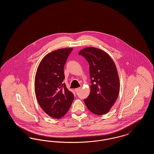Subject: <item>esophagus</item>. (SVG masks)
Here are the masks:
<instances>
[{"mask_svg": "<svg viewBox=\"0 0 154 154\" xmlns=\"http://www.w3.org/2000/svg\"><path fill=\"white\" fill-rule=\"evenodd\" d=\"M81 90V88H78L75 89V92H79Z\"/></svg>", "mask_w": 154, "mask_h": 154, "instance_id": "1", "label": "esophagus"}]
</instances>
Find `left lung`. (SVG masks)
<instances>
[{"mask_svg": "<svg viewBox=\"0 0 154 154\" xmlns=\"http://www.w3.org/2000/svg\"><path fill=\"white\" fill-rule=\"evenodd\" d=\"M79 54L88 61L91 79V92L84 102L92 113L105 114L119 94V80L116 66L106 52L95 47L85 48Z\"/></svg>", "mask_w": 154, "mask_h": 154, "instance_id": "8db88e82", "label": "left lung"}]
</instances>
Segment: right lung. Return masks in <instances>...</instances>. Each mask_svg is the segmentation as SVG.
<instances>
[{
    "instance_id": "right-lung-1",
    "label": "right lung",
    "mask_w": 154,
    "mask_h": 154,
    "mask_svg": "<svg viewBox=\"0 0 154 154\" xmlns=\"http://www.w3.org/2000/svg\"><path fill=\"white\" fill-rule=\"evenodd\" d=\"M73 48H62L46 55L37 69L35 89L37 100L50 117L58 119L66 114L74 95L63 82L64 66Z\"/></svg>"
}]
</instances>
